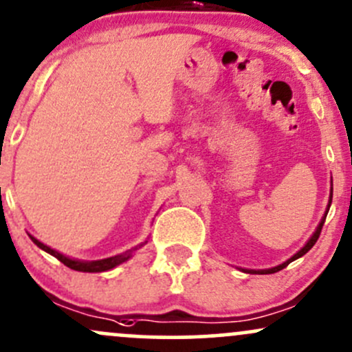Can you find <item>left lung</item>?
<instances>
[{
	"instance_id": "left-lung-1",
	"label": "left lung",
	"mask_w": 352,
	"mask_h": 352,
	"mask_svg": "<svg viewBox=\"0 0 352 352\" xmlns=\"http://www.w3.org/2000/svg\"><path fill=\"white\" fill-rule=\"evenodd\" d=\"M331 182H333V180H331ZM331 202H333V187H331V194H329V202H327V207H326V212H324V215H322V219H320V222H319V226L316 227V230H314V234L311 235V237H309V241L306 242V244H304V247L300 250H297V252L294 254V256H292L291 258H287V261L285 262H283V264H279V265H276V267H270V269H242L241 267V270L242 272H247V274H274V272H279V270H283L284 267H287L289 264H291L292 261H296V258H299V257H302L304 254H307L309 250L312 249V245L316 244V242H318V239H319V235H320V230H322V226H324V220H326V215H327V212H329V207H331Z\"/></svg>"
}]
</instances>
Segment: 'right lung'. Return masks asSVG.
<instances>
[{"label": "right lung", "mask_w": 352, "mask_h": 352, "mask_svg": "<svg viewBox=\"0 0 352 352\" xmlns=\"http://www.w3.org/2000/svg\"><path fill=\"white\" fill-rule=\"evenodd\" d=\"M28 235H30V239H32L34 244L40 247L41 250H45V252H48L50 256L56 257L58 261L63 262V264L67 265V267L73 269V270H80V272H105V270H110V269L117 267V265L123 264V262L129 261V258L132 257L133 254L137 252L138 249H140V247H144V245L146 244V242H148V241L142 242L140 245L132 247V249L125 250V252L118 254V256H113V257L100 258V261H80V258L68 257V256H65V254H61V252H58V250L52 249V247H50V245H46V244H43V242L38 241L36 237H33L32 234H28Z\"/></svg>", "instance_id": "add662e5"}]
</instances>
